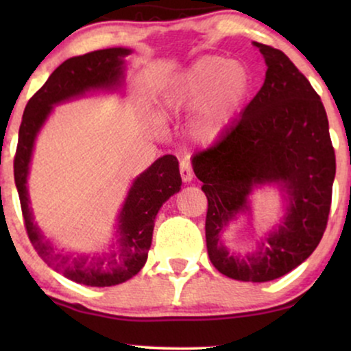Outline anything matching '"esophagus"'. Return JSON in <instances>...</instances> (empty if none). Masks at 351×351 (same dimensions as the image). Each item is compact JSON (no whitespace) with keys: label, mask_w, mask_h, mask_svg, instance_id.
<instances>
[{"label":"esophagus","mask_w":351,"mask_h":351,"mask_svg":"<svg viewBox=\"0 0 351 351\" xmlns=\"http://www.w3.org/2000/svg\"><path fill=\"white\" fill-rule=\"evenodd\" d=\"M180 177L185 184H189V182L193 180V169H191L190 161H186V160L180 161Z\"/></svg>","instance_id":"esophagus-1"}]
</instances>
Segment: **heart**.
<instances>
[{
  "mask_svg": "<svg viewBox=\"0 0 351 351\" xmlns=\"http://www.w3.org/2000/svg\"><path fill=\"white\" fill-rule=\"evenodd\" d=\"M251 90V73L238 60L222 56L196 59L169 84L158 107V119L195 112L190 134L209 145L222 137L243 108Z\"/></svg>",
  "mask_w": 351,
  "mask_h": 351,
  "instance_id": "1",
  "label": "heart"
}]
</instances>
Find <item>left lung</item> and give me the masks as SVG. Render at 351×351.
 <instances>
[{
  "mask_svg": "<svg viewBox=\"0 0 351 351\" xmlns=\"http://www.w3.org/2000/svg\"><path fill=\"white\" fill-rule=\"evenodd\" d=\"M267 64L265 81L237 124L191 160L208 198L206 246L213 265L238 281L265 282L306 261L328 225L335 177L329 123L319 95L285 52L254 43ZM276 184L287 213L252 254L237 256L223 228L250 212L256 186Z\"/></svg>",
  "mask_w": 351,
  "mask_h": 351,
  "instance_id": "obj_1",
  "label": "left lung"
}]
</instances>
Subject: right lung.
I'll use <instances>...</instances> for the list:
<instances>
[{
    "label": "right lung",
    "mask_w": 351,
    "mask_h": 351,
    "mask_svg": "<svg viewBox=\"0 0 351 351\" xmlns=\"http://www.w3.org/2000/svg\"><path fill=\"white\" fill-rule=\"evenodd\" d=\"M126 47H108L71 57L57 66L43 88L28 100L14 158V180L21 198L27 234L38 256L69 280L93 287L117 286L137 275L145 265L152 246L153 227L165 201L180 190L179 161L165 155L132 182L117 223V239L100 254L59 252L33 220L27 177L38 132L49 118L54 105L81 97L90 90H117L124 83Z\"/></svg>",
    "instance_id": "obj_1"
}]
</instances>
